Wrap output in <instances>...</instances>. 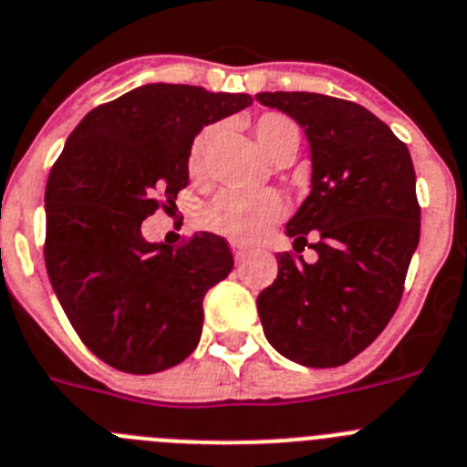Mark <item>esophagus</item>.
Returning <instances> with one entry per match:
<instances>
[{"mask_svg": "<svg viewBox=\"0 0 467 467\" xmlns=\"http://www.w3.org/2000/svg\"><path fill=\"white\" fill-rule=\"evenodd\" d=\"M233 255L237 263H242V260L249 258V249H246V246H242V244H233Z\"/></svg>", "mask_w": 467, "mask_h": 467, "instance_id": "1", "label": "esophagus"}]
</instances>
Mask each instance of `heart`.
I'll list each match as a JSON object with an SVG mask.
<instances>
[{
  "label": "heart",
  "instance_id": "1",
  "mask_svg": "<svg viewBox=\"0 0 467 467\" xmlns=\"http://www.w3.org/2000/svg\"><path fill=\"white\" fill-rule=\"evenodd\" d=\"M255 141L275 162L293 158L300 149V128L284 113H263L254 123ZM216 128H204L192 140L188 150V171L200 179L207 170V158L212 150ZM284 216V200L276 192L265 191L246 195V192L225 191L218 192L212 202L204 207L200 223L221 237L237 244L258 242L272 225Z\"/></svg>",
  "mask_w": 467,
  "mask_h": 467
}]
</instances>
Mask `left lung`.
<instances>
[{
    "instance_id": "8db88e82",
    "label": "left lung",
    "mask_w": 467,
    "mask_h": 467,
    "mask_svg": "<svg viewBox=\"0 0 467 467\" xmlns=\"http://www.w3.org/2000/svg\"><path fill=\"white\" fill-rule=\"evenodd\" d=\"M255 99L305 128L312 150V192L285 225L296 254L276 255L275 284L258 296L260 323L285 358L337 368L375 342L400 305L421 230L414 165L360 104L318 92ZM305 245L317 251L314 264L296 255Z\"/></svg>"
}]
</instances>
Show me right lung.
Returning a JSON list of instances; mask_svg holds the SVG:
<instances>
[{
	"label": "right lung",
	"mask_w": 467,
	"mask_h": 467,
	"mask_svg": "<svg viewBox=\"0 0 467 467\" xmlns=\"http://www.w3.org/2000/svg\"><path fill=\"white\" fill-rule=\"evenodd\" d=\"M251 95L149 83L99 104L74 128L46 183L44 258L81 342L111 368L153 375L192 354L204 296L233 270L223 237L150 244L141 221L174 207L188 150Z\"/></svg>",
	"instance_id": "add662e5"
}]
</instances>
